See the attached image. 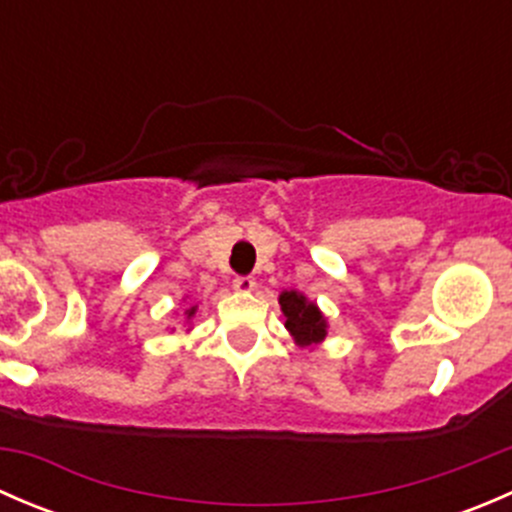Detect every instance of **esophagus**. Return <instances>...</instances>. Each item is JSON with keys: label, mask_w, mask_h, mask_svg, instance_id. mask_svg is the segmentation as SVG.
Returning a JSON list of instances; mask_svg holds the SVG:
<instances>
[{"label": "esophagus", "mask_w": 512, "mask_h": 512, "mask_svg": "<svg viewBox=\"0 0 512 512\" xmlns=\"http://www.w3.org/2000/svg\"><path fill=\"white\" fill-rule=\"evenodd\" d=\"M232 287H235L237 292H252V289L257 287V282H255V277L240 275V277H235V280H232Z\"/></svg>", "instance_id": "1"}]
</instances>
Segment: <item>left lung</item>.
<instances>
[{
	"mask_svg": "<svg viewBox=\"0 0 512 512\" xmlns=\"http://www.w3.org/2000/svg\"><path fill=\"white\" fill-rule=\"evenodd\" d=\"M282 312H285V327L299 344H319L327 337V322L317 304L307 302L299 292L289 289L280 294Z\"/></svg>",
	"mask_w": 512,
	"mask_h": 512,
	"instance_id": "1",
	"label": "left lung"
}]
</instances>
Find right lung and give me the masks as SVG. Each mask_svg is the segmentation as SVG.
<instances>
[{
  "instance_id": "right-lung-1",
  "label": "right lung",
  "mask_w": 512,
  "mask_h": 512,
  "mask_svg": "<svg viewBox=\"0 0 512 512\" xmlns=\"http://www.w3.org/2000/svg\"><path fill=\"white\" fill-rule=\"evenodd\" d=\"M193 314H195V307H193V309H188V317H193Z\"/></svg>"
}]
</instances>
